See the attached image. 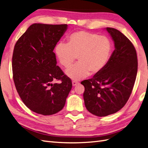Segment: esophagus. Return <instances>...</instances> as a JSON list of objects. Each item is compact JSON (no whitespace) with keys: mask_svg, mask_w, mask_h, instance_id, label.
<instances>
[{"mask_svg":"<svg viewBox=\"0 0 148 148\" xmlns=\"http://www.w3.org/2000/svg\"><path fill=\"white\" fill-rule=\"evenodd\" d=\"M78 83H78V82L75 81V80H74V81H72V85H73V86H75L76 85H77Z\"/></svg>","mask_w":148,"mask_h":148,"instance_id":"34e87169","label":"esophagus"}]
</instances>
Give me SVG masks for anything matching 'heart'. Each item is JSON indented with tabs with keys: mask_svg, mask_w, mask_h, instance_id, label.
Segmentation results:
<instances>
[{
	"mask_svg": "<svg viewBox=\"0 0 148 148\" xmlns=\"http://www.w3.org/2000/svg\"><path fill=\"white\" fill-rule=\"evenodd\" d=\"M112 49V42L106 36L79 31L69 36L67 44H57L55 53L59 64L65 68L72 65L77 57L78 63L66 70L65 73L71 79L79 80L89 73L95 75L104 69Z\"/></svg>",
	"mask_w": 148,
	"mask_h": 148,
	"instance_id": "b5f03b06",
	"label": "heart"
}]
</instances>
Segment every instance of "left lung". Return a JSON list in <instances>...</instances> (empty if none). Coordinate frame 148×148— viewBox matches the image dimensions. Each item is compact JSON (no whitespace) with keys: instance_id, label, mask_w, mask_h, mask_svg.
Listing matches in <instances>:
<instances>
[{"instance_id":"left-lung-1","label":"left lung","mask_w":148,"mask_h":148,"mask_svg":"<svg viewBox=\"0 0 148 148\" xmlns=\"http://www.w3.org/2000/svg\"><path fill=\"white\" fill-rule=\"evenodd\" d=\"M115 49L99 73L83 81L84 104L89 112L99 117L116 113L125 105L133 90L138 70L136 49L119 30L106 28Z\"/></svg>"}]
</instances>
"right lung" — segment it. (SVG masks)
<instances>
[{
    "label": "right lung",
    "instance_id": "right-lung-1",
    "mask_svg": "<svg viewBox=\"0 0 148 148\" xmlns=\"http://www.w3.org/2000/svg\"><path fill=\"white\" fill-rule=\"evenodd\" d=\"M68 25L34 23L16 42L12 57L13 78L26 106L44 115L55 114L65 104L71 79L57 66L53 52ZM60 80V84L53 83Z\"/></svg>",
    "mask_w": 148,
    "mask_h": 148
}]
</instances>
